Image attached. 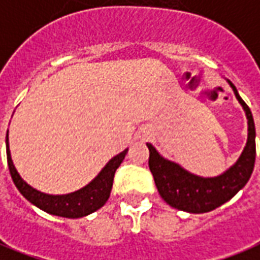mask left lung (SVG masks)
Returning a JSON list of instances; mask_svg holds the SVG:
<instances>
[{"label": "left lung", "instance_id": "obj_1", "mask_svg": "<svg viewBox=\"0 0 260 260\" xmlns=\"http://www.w3.org/2000/svg\"><path fill=\"white\" fill-rule=\"evenodd\" d=\"M235 97L242 104L248 118V142L238 161L216 178H202L188 173L178 164L161 157L157 150L147 143L149 147V169L157 186V191L170 206L189 213H206L221 206L242 189L251 178L256 146H255V122L249 107L242 100L230 82Z\"/></svg>", "mask_w": 260, "mask_h": 260}]
</instances>
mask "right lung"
Listing matches in <instances>:
<instances>
[{"instance_id":"obj_1","label":"right lung","mask_w":260,"mask_h":260,"mask_svg":"<svg viewBox=\"0 0 260 260\" xmlns=\"http://www.w3.org/2000/svg\"><path fill=\"white\" fill-rule=\"evenodd\" d=\"M125 154H126V150L111 158L107 166L102 170V173L97 175L89 185H86L79 191L68 193V195H47V193L36 191L35 188L27 185L25 181L20 178V175L15 170L14 163L11 160L8 135H7V158H8L9 173H11V177H12L16 188L33 205L40 207L44 212L55 214L59 217H83V216L96 212L97 209H100L110 198V192L113 188L114 174L119 167V164L122 163Z\"/></svg>"}]
</instances>
